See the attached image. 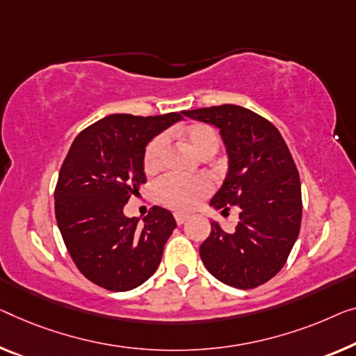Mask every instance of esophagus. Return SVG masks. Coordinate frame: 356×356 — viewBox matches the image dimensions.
Segmentation results:
<instances>
[{
    "label": "esophagus",
    "mask_w": 356,
    "mask_h": 356,
    "mask_svg": "<svg viewBox=\"0 0 356 356\" xmlns=\"http://www.w3.org/2000/svg\"><path fill=\"white\" fill-rule=\"evenodd\" d=\"M174 219H176V222H177V225H182V224H185V222H187V219H188V216L187 214H174Z\"/></svg>",
    "instance_id": "obj_1"
}]
</instances>
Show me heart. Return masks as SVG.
Segmentation results:
<instances>
[{
  "mask_svg": "<svg viewBox=\"0 0 356 356\" xmlns=\"http://www.w3.org/2000/svg\"><path fill=\"white\" fill-rule=\"evenodd\" d=\"M179 134L198 156L208 158L214 155L220 145V137L214 127L204 123H195L179 129ZM164 142L163 136H156L148 142L144 152V171L147 174L156 172L163 166L164 160ZM211 192L208 179H180L176 176H166L156 184V196L164 206L174 211L193 209L206 195Z\"/></svg>",
  "mask_w": 356,
  "mask_h": 356,
  "instance_id": "heart-1",
  "label": "heart"
}]
</instances>
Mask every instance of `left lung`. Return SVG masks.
<instances>
[{
	"label": "left lung",
	"mask_w": 356,
	"mask_h": 356,
	"mask_svg": "<svg viewBox=\"0 0 356 356\" xmlns=\"http://www.w3.org/2000/svg\"><path fill=\"white\" fill-rule=\"evenodd\" d=\"M220 129L229 153V174L211 204L240 211L235 232L211 222L200 246L211 275L238 289L257 288L277 275L299 236L300 179L288 145L267 118L225 104L184 111Z\"/></svg>",
	"instance_id": "obj_1"
}]
</instances>
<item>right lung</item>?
Masks as SVG:
<instances>
[{"mask_svg": "<svg viewBox=\"0 0 356 356\" xmlns=\"http://www.w3.org/2000/svg\"><path fill=\"white\" fill-rule=\"evenodd\" d=\"M182 120L116 113L76 136L57 179L56 219L67 251L84 277L108 291H129L155 273L176 220L152 206L139 224L123 208L147 182L144 152L158 132Z\"/></svg>", "mask_w": 356, "mask_h": 356, "instance_id": "obj_1", "label": "right lung"}]
</instances>
